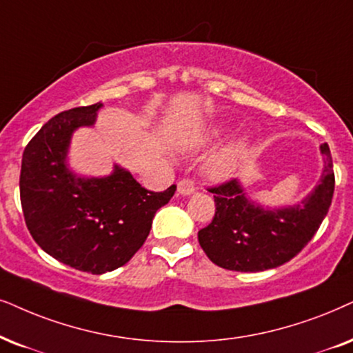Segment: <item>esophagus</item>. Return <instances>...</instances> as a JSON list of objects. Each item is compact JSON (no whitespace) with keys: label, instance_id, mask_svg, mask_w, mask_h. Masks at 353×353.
<instances>
[{"label":"esophagus","instance_id":"obj_1","mask_svg":"<svg viewBox=\"0 0 353 353\" xmlns=\"http://www.w3.org/2000/svg\"><path fill=\"white\" fill-rule=\"evenodd\" d=\"M176 190H178V194L190 196V194L194 193V183L191 180H181L180 183H178Z\"/></svg>","mask_w":353,"mask_h":353}]
</instances>
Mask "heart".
I'll return each mask as SVG.
<instances>
[{
  "label": "heart",
  "mask_w": 353,
  "mask_h": 353,
  "mask_svg": "<svg viewBox=\"0 0 353 353\" xmlns=\"http://www.w3.org/2000/svg\"><path fill=\"white\" fill-rule=\"evenodd\" d=\"M219 134V131H212L208 136L216 137ZM246 149V143L243 139L233 141L225 148H222L219 152L214 155H210L208 163H205V172H208L209 176L216 178V180H222V178H227L228 175H232L233 170H235L238 165V160L241 159Z\"/></svg>",
  "instance_id": "obj_1"
}]
</instances>
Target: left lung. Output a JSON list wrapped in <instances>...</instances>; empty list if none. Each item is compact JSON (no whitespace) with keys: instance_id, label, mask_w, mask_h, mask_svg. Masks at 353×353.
<instances>
[{"instance_id":"8db88e82","label":"left lung","mask_w":353,"mask_h":353,"mask_svg":"<svg viewBox=\"0 0 353 353\" xmlns=\"http://www.w3.org/2000/svg\"><path fill=\"white\" fill-rule=\"evenodd\" d=\"M319 183L299 204L268 208L246 194L243 183L232 180L210 188L216 216L198 232L201 248L214 264L228 271L261 272L282 266L305 248L326 217L334 194L329 145H319Z\"/></svg>"}]
</instances>
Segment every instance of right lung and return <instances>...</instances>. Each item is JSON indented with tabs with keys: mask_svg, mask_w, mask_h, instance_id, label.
<instances>
[{
	"mask_svg": "<svg viewBox=\"0 0 353 353\" xmlns=\"http://www.w3.org/2000/svg\"><path fill=\"white\" fill-rule=\"evenodd\" d=\"M102 107L71 108L45 123L27 144L19 180L24 219L37 245L59 263L92 274L126 264L176 190H145L117 163L107 176L71 170V137L79 128H92Z\"/></svg>",
	"mask_w": 353,
	"mask_h": 353,
	"instance_id": "obj_1",
	"label": "right lung"
}]
</instances>
